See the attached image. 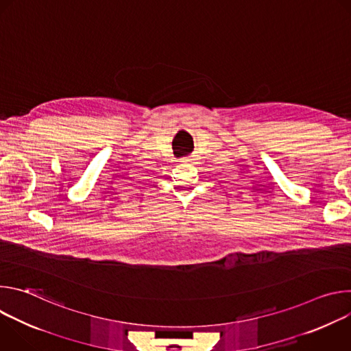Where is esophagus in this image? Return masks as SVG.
Listing matches in <instances>:
<instances>
[{
    "mask_svg": "<svg viewBox=\"0 0 351 351\" xmlns=\"http://www.w3.org/2000/svg\"><path fill=\"white\" fill-rule=\"evenodd\" d=\"M187 161H191V158H190V157H186V158L182 160V162H187Z\"/></svg>",
    "mask_w": 351,
    "mask_h": 351,
    "instance_id": "obj_1",
    "label": "esophagus"
}]
</instances>
